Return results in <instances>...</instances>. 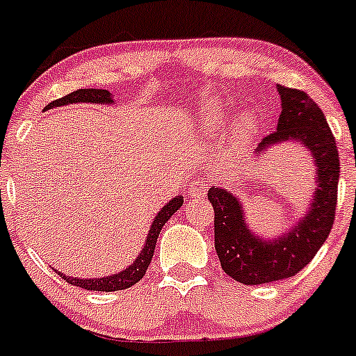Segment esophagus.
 I'll return each instance as SVG.
<instances>
[{
	"instance_id": "34e87169",
	"label": "esophagus",
	"mask_w": 356,
	"mask_h": 356,
	"mask_svg": "<svg viewBox=\"0 0 356 356\" xmlns=\"http://www.w3.org/2000/svg\"><path fill=\"white\" fill-rule=\"evenodd\" d=\"M209 181L205 179H200V181H193L188 186V195L191 198H204L207 195Z\"/></svg>"
}]
</instances>
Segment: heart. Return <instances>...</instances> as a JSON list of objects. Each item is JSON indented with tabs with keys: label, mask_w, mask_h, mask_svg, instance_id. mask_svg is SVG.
Returning <instances> with one entry per match:
<instances>
[{
	"label": "heart",
	"mask_w": 356,
	"mask_h": 356,
	"mask_svg": "<svg viewBox=\"0 0 356 356\" xmlns=\"http://www.w3.org/2000/svg\"><path fill=\"white\" fill-rule=\"evenodd\" d=\"M204 124L212 131H218L227 121V108L221 102H211L202 112ZM258 131V118L254 114H245L238 119L230 131V144L234 149L244 147Z\"/></svg>",
	"instance_id": "heart-1"
}]
</instances>
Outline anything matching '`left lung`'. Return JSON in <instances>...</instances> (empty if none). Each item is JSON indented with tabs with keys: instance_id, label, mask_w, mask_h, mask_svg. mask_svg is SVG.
I'll use <instances>...</instances> for the list:
<instances>
[{
	"instance_id": "left-lung-1",
	"label": "left lung",
	"mask_w": 356,
	"mask_h": 356,
	"mask_svg": "<svg viewBox=\"0 0 356 356\" xmlns=\"http://www.w3.org/2000/svg\"><path fill=\"white\" fill-rule=\"evenodd\" d=\"M281 114L277 128L254 151L264 156L274 145L300 144L314 163V189L305 214L286 232L265 238L251 230L244 205L225 188H211L209 202L214 207V248L221 267L242 284L281 281L300 272L327 241L334 225L337 204L339 152L325 114L307 92L277 86Z\"/></svg>"
}]
</instances>
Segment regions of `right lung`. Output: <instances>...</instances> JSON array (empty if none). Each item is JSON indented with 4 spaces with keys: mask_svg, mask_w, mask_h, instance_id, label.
<instances>
[{
    "mask_svg": "<svg viewBox=\"0 0 356 356\" xmlns=\"http://www.w3.org/2000/svg\"><path fill=\"white\" fill-rule=\"evenodd\" d=\"M72 103H96V105H112L114 99H112V95L107 91V89H77V91L70 92L65 98H59L56 102L49 103L45 108H56V107H65V105H72ZM184 204V198L179 195V197H174L172 200H168L167 204L163 205L161 211L156 214L154 221L151 225V230H149L147 238L144 242V248L138 253V257L135 258L129 267L122 268L121 272H115V274L105 275V277H72V275H66L63 272H58V275H61L66 283L73 284V286L84 288V290L91 291H118L124 290V288L133 286L137 284L142 277L145 275V270H147L149 264H151V258L154 254L156 241H158V235L161 232L163 225L167 223L168 219L179 211Z\"/></svg>",
    "mask_w": 356,
    "mask_h": 356,
    "instance_id": "add662e5",
    "label": "right lung"
}]
</instances>
